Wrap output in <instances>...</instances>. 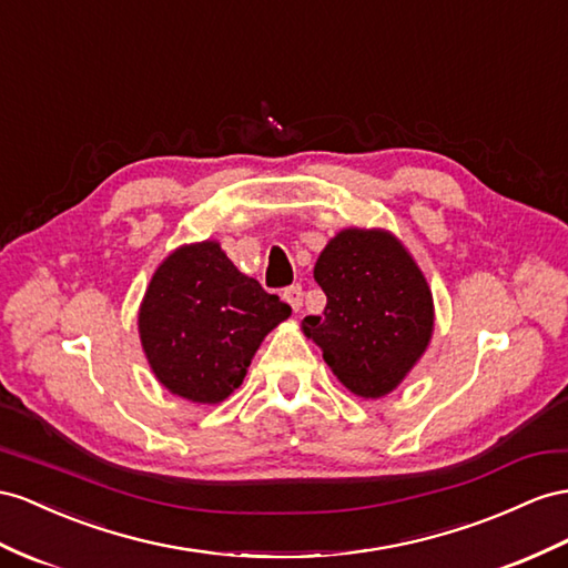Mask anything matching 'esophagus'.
<instances>
[{"mask_svg": "<svg viewBox=\"0 0 568 568\" xmlns=\"http://www.w3.org/2000/svg\"><path fill=\"white\" fill-rule=\"evenodd\" d=\"M283 297H285V302L290 304V307H293L295 312H300V307H302V300H304L302 285H300V283H295V285L285 287V290H283Z\"/></svg>", "mask_w": 568, "mask_h": 568, "instance_id": "obj_1", "label": "esophagus"}]
</instances>
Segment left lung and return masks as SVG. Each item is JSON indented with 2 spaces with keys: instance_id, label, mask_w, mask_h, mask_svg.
I'll use <instances>...</instances> for the list:
<instances>
[{
  "instance_id": "left-lung-1",
  "label": "left lung",
  "mask_w": 568,
  "mask_h": 568,
  "mask_svg": "<svg viewBox=\"0 0 568 568\" xmlns=\"http://www.w3.org/2000/svg\"><path fill=\"white\" fill-rule=\"evenodd\" d=\"M326 293L302 328L345 388L382 398L413 369L432 338L434 304L423 271L384 230H343L314 266Z\"/></svg>"
}]
</instances>
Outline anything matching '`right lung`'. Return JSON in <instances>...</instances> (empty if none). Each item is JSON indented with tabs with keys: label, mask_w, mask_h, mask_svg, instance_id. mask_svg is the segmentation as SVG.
Masks as SVG:
<instances>
[{
	"label": "right lung",
	"mask_w": 568,
	"mask_h": 568,
	"mask_svg": "<svg viewBox=\"0 0 568 568\" xmlns=\"http://www.w3.org/2000/svg\"><path fill=\"white\" fill-rule=\"evenodd\" d=\"M293 314L235 268L217 242L182 246L153 273L139 333L158 382L194 403H221L242 382L256 347Z\"/></svg>",
	"instance_id": "right-lung-1"
}]
</instances>
